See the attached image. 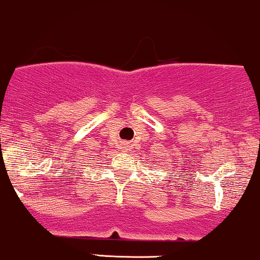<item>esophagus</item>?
Listing matches in <instances>:
<instances>
[{
	"label": "esophagus",
	"instance_id": "esophagus-1",
	"mask_svg": "<svg viewBox=\"0 0 260 260\" xmlns=\"http://www.w3.org/2000/svg\"><path fill=\"white\" fill-rule=\"evenodd\" d=\"M127 147H129V146H127L126 143H121V148H123V149H127Z\"/></svg>",
	"mask_w": 260,
	"mask_h": 260
}]
</instances>
